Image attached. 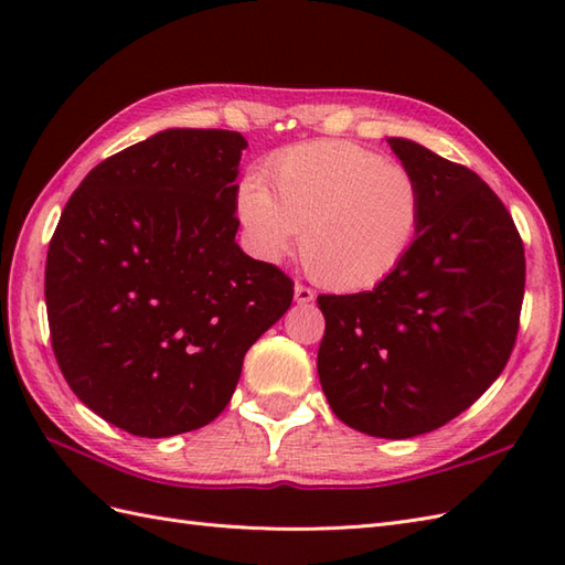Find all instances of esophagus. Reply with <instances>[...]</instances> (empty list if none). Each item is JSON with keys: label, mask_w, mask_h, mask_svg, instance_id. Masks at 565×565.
I'll return each instance as SVG.
<instances>
[{"label": "esophagus", "mask_w": 565, "mask_h": 565, "mask_svg": "<svg viewBox=\"0 0 565 565\" xmlns=\"http://www.w3.org/2000/svg\"><path fill=\"white\" fill-rule=\"evenodd\" d=\"M294 296H296V303H310L313 301V289H310V286H303V284H296V289H294Z\"/></svg>", "instance_id": "1"}]
</instances>
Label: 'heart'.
<instances>
[{
  "instance_id": "b5f03b06",
  "label": "heart",
  "mask_w": 565,
  "mask_h": 565,
  "mask_svg": "<svg viewBox=\"0 0 565 565\" xmlns=\"http://www.w3.org/2000/svg\"><path fill=\"white\" fill-rule=\"evenodd\" d=\"M239 186L237 213L249 245L276 262L294 249L313 279L334 291H366L411 252L423 189L411 170L350 140H316L276 154Z\"/></svg>"
}]
</instances>
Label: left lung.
<instances>
[{"label":"left lung","mask_w":565,"mask_h":565,"mask_svg":"<svg viewBox=\"0 0 565 565\" xmlns=\"http://www.w3.org/2000/svg\"><path fill=\"white\" fill-rule=\"evenodd\" d=\"M388 142L423 189L417 237L371 291L318 296V376L344 425L407 439L447 425L502 374L526 267L518 225L481 177L413 140Z\"/></svg>","instance_id":"obj_1"}]
</instances>
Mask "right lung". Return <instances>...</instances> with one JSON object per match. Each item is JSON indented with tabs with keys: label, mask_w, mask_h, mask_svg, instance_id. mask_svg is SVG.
<instances>
[{
	"label": "right lung",
	"mask_w": 565,
	"mask_h": 565,
	"mask_svg": "<svg viewBox=\"0 0 565 565\" xmlns=\"http://www.w3.org/2000/svg\"><path fill=\"white\" fill-rule=\"evenodd\" d=\"M235 130L170 128L99 162L45 262L51 342L72 393L136 437L199 429L231 403L245 352L294 301L235 243Z\"/></svg>",
	"instance_id": "right-lung-1"
}]
</instances>
